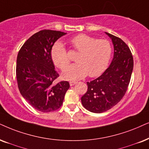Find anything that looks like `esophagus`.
<instances>
[{"label":"esophagus","instance_id":"obj_1","mask_svg":"<svg viewBox=\"0 0 149 149\" xmlns=\"http://www.w3.org/2000/svg\"><path fill=\"white\" fill-rule=\"evenodd\" d=\"M77 83L76 82H74V81H71L70 82H69V84H70V86H73L74 84H76Z\"/></svg>","mask_w":149,"mask_h":149}]
</instances>
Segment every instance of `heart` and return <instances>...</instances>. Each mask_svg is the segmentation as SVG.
I'll return each instance as SVG.
<instances>
[{
	"mask_svg": "<svg viewBox=\"0 0 149 149\" xmlns=\"http://www.w3.org/2000/svg\"><path fill=\"white\" fill-rule=\"evenodd\" d=\"M70 42L79 54L76 58L78 63L67 68L70 61L63 43L56 42L51 51L54 65L62 70L67 68L63 73L65 80H79L88 74L90 77H95L102 74L107 68L113 52L109 41L81 33L72 38Z\"/></svg>",
	"mask_w": 149,
	"mask_h": 149,
	"instance_id": "1",
	"label": "heart"
}]
</instances>
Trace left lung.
Returning <instances> with one entry per match:
<instances>
[{
    "label": "left lung",
    "mask_w": 149,
    "mask_h": 149,
    "mask_svg": "<svg viewBox=\"0 0 149 149\" xmlns=\"http://www.w3.org/2000/svg\"><path fill=\"white\" fill-rule=\"evenodd\" d=\"M105 33L112 40L113 58L100 76L86 82L87 91L81 97L84 108L95 113L107 111L121 100L127 91L133 68V56L128 45L120 38Z\"/></svg>",
    "instance_id": "obj_1"
}]
</instances>
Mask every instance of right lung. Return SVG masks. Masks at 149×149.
I'll use <instances>...</instances> for the list:
<instances>
[{
    "label": "right lung",
    "instance_id": "add662e5",
    "mask_svg": "<svg viewBox=\"0 0 149 149\" xmlns=\"http://www.w3.org/2000/svg\"><path fill=\"white\" fill-rule=\"evenodd\" d=\"M65 34L60 31L41 30L24 43L18 54L16 72L18 89L39 111L48 113L59 109L70 86L67 81L54 83L59 74L51 56L53 45Z\"/></svg>",
    "mask_w": 149,
    "mask_h": 149
}]
</instances>
